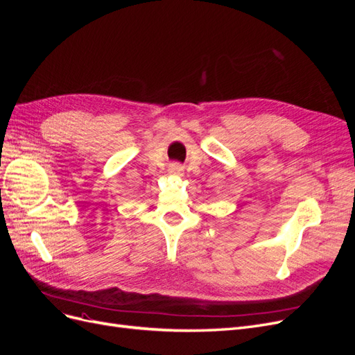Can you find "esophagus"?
<instances>
[{
    "label": "esophagus",
    "mask_w": 355,
    "mask_h": 355,
    "mask_svg": "<svg viewBox=\"0 0 355 355\" xmlns=\"http://www.w3.org/2000/svg\"><path fill=\"white\" fill-rule=\"evenodd\" d=\"M168 173H170V175H173V176H182V175H184V167H182V166H180V164H178V163L170 164V167H168Z\"/></svg>",
    "instance_id": "esophagus-1"
}]
</instances>
